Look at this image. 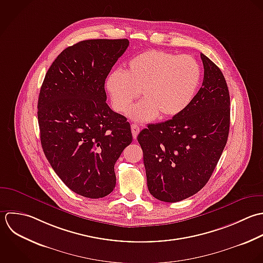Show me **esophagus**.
Masks as SVG:
<instances>
[{
    "instance_id": "esophagus-1",
    "label": "esophagus",
    "mask_w": 263,
    "mask_h": 263,
    "mask_svg": "<svg viewBox=\"0 0 263 263\" xmlns=\"http://www.w3.org/2000/svg\"><path fill=\"white\" fill-rule=\"evenodd\" d=\"M131 130H132L133 138H134V139H136V138H137V135H138L139 131H140V128H139L136 124H132V125H131Z\"/></svg>"
}]
</instances>
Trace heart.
I'll return each mask as SVG.
<instances>
[{"label": "heart", "mask_w": 263, "mask_h": 263, "mask_svg": "<svg viewBox=\"0 0 263 263\" xmlns=\"http://www.w3.org/2000/svg\"><path fill=\"white\" fill-rule=\"evenodd\" d=\"M199 62L190 55L151 50L128 61L126 72L117 69L106 80L112 107L126 112L141 91L144 99L128 111L131 120L146 123L159 115L173 118L184 111L201 83Z\"/></svg>", "instance_id": "b5f03b06"}]
</instances>
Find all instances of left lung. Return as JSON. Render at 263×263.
<instances>
[{"instance_id": "left-lung-1", "label": "left lung", "mask_w": 263, "mask_h": 263, "mask_svg": "<svg viewBox=\"0 0 263 263\" xmlns=\"http://www.w3.org/2000/svg\"><path fill=\"white\" fill-rule=\"evenodd\" d=\"M202 87L180 115L149 124L137 137L143 152L147 187L156 199L175 203L201 191L226 147L231 120L223 73L206 55Z\"/></svg>"}]
</instances>
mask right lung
I'll return each instance as SVG.
<instances>
[{
	"label": "right lung",
	"mask_w": 263,
	"mask_h": 263,
	"mask_svg": "<svg viewBox=\"0 0 263 263\" xmlns=\"http://www.w3.org/2000/svg\"><path fill=\"white\" fill-rule=\"evenodd\" d=\"M129 46L97 39L64 49L49 67L37 101L41 144L73 193L99 199L116 186L115 164L132 142L127 119L107 105L105 79Z\"/></svg>",
	"instance_id": "right-lung-1"
}]
</instances>
